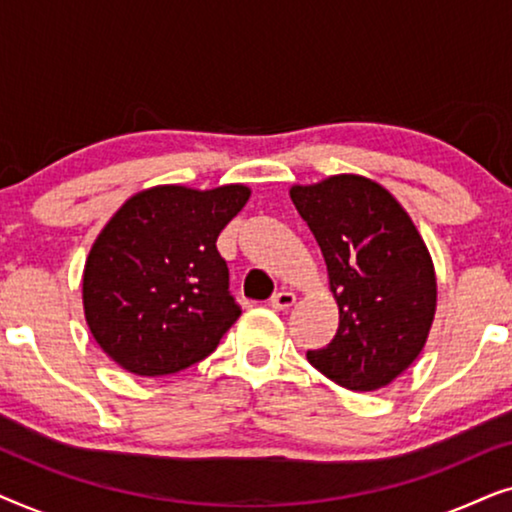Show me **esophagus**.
<instances>
[{
    "mask_svg": "<svg viewBox=\"0 0 512 512\" xmlns=\"http://www.w3.org/2000/svg\"><path fill=\"white\" fill-rule=\"evenodd\" d=\"M293 303H296V293H291V291H279L270 300V305L275 307V310H289Z\"/></svg>",
    "mask_w": 512,
    "mask_h": 512,
    "instance_id": "34e87169",
    "label": "esophagus"
}]
</instances>
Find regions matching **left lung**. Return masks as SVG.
Listing matches in <instances>:
<instances>
[{"mask_svg": "<svg viewBox=\"0 0 512 512\" xmlns=\"http://www.w3.org/2000/svg\"><path fill=\"white\" fill-rule=\"evenodd\" d=\"M291 200L319 242L340 307L338 333L307 359L345 389L387 387L422 352L436 314L424 240L394 195L366 177L293 186Z\"/></svg>", "mask_w": 512, "mask_h": 512, "instance_id": "1", "label": "left lung"}]
</instances>
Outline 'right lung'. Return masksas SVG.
Masks as SVG:
<instances>
[{
    "instance_id": "add662e5",
    "label": "right lung",
    "mask_w": 512,
    "mask_h": 512,
    "mask_svg": "<svg viewBox=\"0 0 512 512\" xmlns=\"http://www.w3.org/2000/svg\"><path fill=\"white\" fill-rule=\"evenodd\" d=\"M249 188L156 186L125 202L83 270L90 333L135 375H172L209 356L240 317L216 237Z\"/></svg>"
}]
</instances>
